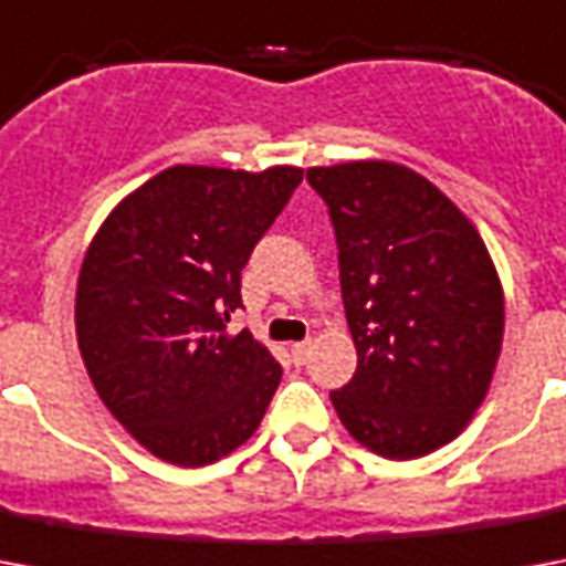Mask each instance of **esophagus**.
<instances>
[{"mask_svg":"<svg viewBox=\"0 0 566 566\" xmlns=\"http://www.w3.org/2000/svg\"><path fill=\"white\" fill-rule=\"evenodd\" d=\"M291 358L296 367H302V364H308L311 358V340H302V344H293L291 346Z\"/></svg>","mask_w":566,"mask_h":566,"instance_id":"34e87169","label":"esophagus"}]
</instances>
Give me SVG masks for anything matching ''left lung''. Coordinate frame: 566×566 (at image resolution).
<instances>
[{"mask_svg":"<svg viewBox=\"0 0 566 566\" xmlns=\"http://www.w3.org/2000/svg\"><path fill=\"white\" fill-rule=\"evenodd\" d=\"M328 205L340 296L358 349L337 417L385 458L449 443L500 361L505 302L484 240L431 181L387 161L308 170Z\"/></svg>","mask_w":566,"mask_h":566,"instance_id":"obj_1","label":"left lung"}]
</instances>
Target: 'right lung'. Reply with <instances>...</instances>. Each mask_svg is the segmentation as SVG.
Masks as SVG:
<instances>
[{
	"label": "right lung",
	"mask_w": 566,
	"mask_h": 566,
	"mask_svg": "<svg viewBox=\"0 0 566 566\" xmlns=\"http://www.w3.org/2000/svg\"><path fill=\"white\" fill-rule=\"evenodd\" d=\"M302 170L170 167L102 222L78 273L75 335L96 394L153 455L205 467L247 443L282 381L249 328L240 270Z\"/></svg>",
	"instance_id": "1"
}]
</instances>
